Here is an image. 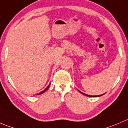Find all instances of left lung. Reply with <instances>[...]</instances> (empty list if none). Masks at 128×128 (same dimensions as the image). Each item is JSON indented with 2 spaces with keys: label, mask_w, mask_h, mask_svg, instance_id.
<instances>
[{
  "label": "left lung",
  "mask_w": 128,
  "mask_h": 128,
  "mask_svg": "<svg viewBox=\"0 0 128 128\" xmlns=\"http://www.w3.org/2000/svg\"><path fill=\"white\" fill-rule=\"evenodd\" d=\"M79 92L80 93H81L82 94H83V95H84V96H88V97H100V96H102V95H104V94H101V95H98V96H90V95H88V94H84V93H83V92H82L81 91H80V90H79Z\"/></svg>",
  "instance_id": "obj_1"
}]
</instances>
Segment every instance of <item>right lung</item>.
<instances>
[{"label": "right lung", "instance_id": "obj_1", "mask_svg": "<svg viewBox=\"0 0 128 128\" xmlns=\"http://www.w3.org/2000/svg\"><path fill=\"white\" fill-rule=\"evenodd\" d=\"M50 84H49V85L48 86V87H47V88H46V89H44V90H43L42 91H41V92H40L38 93V94H36V95H40V94H43V93H44V92H45L46 91V90H48V89H49V86H50Z\"/></svg>", "mask_w": 128, "mask_h": 128}]
</instances>
